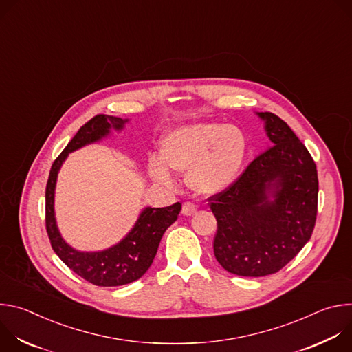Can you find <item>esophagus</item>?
Returning <instances> with one entry per match:
<instances>
[{"instance_id": "esophagus-1", "label": "esophagus", "mask_w": 352, "mask_h": 352, "mask_svg": "<svg viewBox=\"0 0 352 352\" xmlns=\"http://www.w3.org/2000/svg\"><path fill=\"white\" fill-rule=\"evenodd\" d=\"M196 212V205L195 204H190V202H186L182 205V214L184 216H192L195 214Z\"/></svg>"}]
</instances>
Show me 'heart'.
Wrapping results in <instances>:
<instances>
[{"label":"heart","mask_w":352,"mask_h":352,"mask_svg":"<svg viewBox=\"0 0 352 352\" xmlns=\"http://www.w3.org/2000/svg\"><path fill=\"white\" fill-rule=\"evenodd\" d=\"M249 155L246 133L224 122H195L170 129L160 142V160L150 159L147 173L155 182L173 186L171 173L186 175L199 196L228 190L243 173Z\"/></svg>","instance_id":"b5f03b06"}]
</instances>
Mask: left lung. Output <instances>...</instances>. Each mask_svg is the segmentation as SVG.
<instances>
[{
	"mask_svg": "<svg viewBox=\"0 0 352 352\" xmlns=\"http://www.w3.org/2000/svg\"><path fill=\"white\" fill-rule=\"evenodd\" d=\"M265 122L270 147L224 193L209 199L217 220L214 256L230 273H277L311 239L318 213V170L292 129L272 113Z\"/></svg>",
	"mask_w": 352,
	"mask_h": 352,
	"instance_id": "obj_1",
	"label": "left lung"
}]
</instances>
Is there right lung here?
<instances>
[{
	"label": "right lung",
	"instance_id": "right-lung-1",
	"mask_svg": "<svg viewBox=\"0 0 352 352\" xmlns=\"http://www.w3.org/2000/svg\"><path fill=\"white\" fill-rule=\"evenodd\" d=\"M129 120L113 116H96L86 122L50 170L45 186V228L57 256L78 276L100 287H117L140 278L152 266L166 230L177 220L181 204L168 208H144L129 232L116 245L86 252L72 248L61 235L54 210L56 185L61 166L69 153L87 144L102 142L111 131L121 132Z\"/></svg>",
	"mask_w": 352,
	"mask_h": 352
}]
</instances>
